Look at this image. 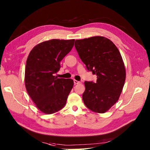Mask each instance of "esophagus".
I'll use <instances>...</instances> for the list:
<instances>
[{
	"mask_svg": "<svg viewBox=\"0 0 150 150\" xmlns=\"http://www.w3.org/2000/svg\"><path fill=\"white\" fill-rule=\"evenodd\" d=\"M73 82H74V84H80L81 83L80 81H78L77 80H74V81H73Z\"/></svg>",
	"mask_w": 150,
	"mask_h": 150,
	"instance_id": "1",
	"label": "esophagus"
}]
</instances>
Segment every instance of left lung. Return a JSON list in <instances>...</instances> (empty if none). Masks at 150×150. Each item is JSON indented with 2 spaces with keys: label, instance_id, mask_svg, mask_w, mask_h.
<instances>
[{
  "label": "left lung",
  "instance_id": "1",
  "mask_svg": "<svg viewBox=\"0 0 150 150\" xmlns=\"http://www.w3.org/2000/svg\"><path fill=\"white\" fill-rule=\"evenodd\" d=\"M75 49L88 71L97 75V82L85 81L82 95L90 110L103 113L119 100L126 79L124 64L119 50L104 37L76 40Z\"/></svg>",
  "mask_w": 150,
  "mask_h": 150
}]
</instances>
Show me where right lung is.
<instances>
[{"mask_svg": "<svg viewBox=\"0 0 150 150\" xmlns=\"http://www.w3.org/2000/svg\"><path fill=\"white\" fill-rule=\"evenodd\" d=\"M74 39H52L41 42L31 50L26 60L25 86L36 106L46 114L64 108L73 86L71 79H59L60 62L71 50Z\"/></svg>", "mask_w": 150, "mask_h": 150, "instance_id": "right-lung-1", "label": "right lung"}]
</instances>
